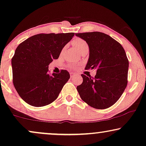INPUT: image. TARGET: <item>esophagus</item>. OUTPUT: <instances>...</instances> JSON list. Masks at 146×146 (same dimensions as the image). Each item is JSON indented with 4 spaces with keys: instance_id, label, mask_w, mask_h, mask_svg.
Here are the masks:
<instances>
[{
    "instance_id": "esophagus-1",
    "label": "esophagus",
    "mask_w": 146,
    "mask_h": 146,
    "mask_svg": "<svg viewBox=\"0 0 146 146\" xmlns=\"http://www.w3.org/2000/svg\"><path fill=\"white\" fill-rule=\"evenodd\" d=\"M70 74V77H71V78H72V77H73L74 76H75V75H76L75 74H74V73H72V72H71Z\"/></svg>"
}]
</instances>
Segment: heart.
I'll use <instances>...</instances> for the list:
<instances>
[{
  "label": "heart",
  "mask_w": 146,
  "mask_h": 146,
  "mask_svg": "<svg viewBox=\"0 0 146 146\" xmlns=\"http://www.w3.org/2000/svg\"><path fill=\"white\" fill-rule=\"evenodd\" d=\"M72 44L74 46L78 52L81 51L82 50L86 48H88V46L86 42L83 39L79 38H76L73 40ZM76 64H70L69 65V66L72 68H74L76 67Z\"/></svg>",
  "instance_id": "1"
}]
</instances>
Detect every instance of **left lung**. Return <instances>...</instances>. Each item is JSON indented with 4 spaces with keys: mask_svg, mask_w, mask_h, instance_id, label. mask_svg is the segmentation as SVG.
I'll return each mask as SVG.
<instances>
[{
    "mask_svg": "<svg viewBox=\"0 0 146 146\" xmlns=\"http://www.w3.org/2000/svg\"><path fill=\"white\" fill-rule=\"evenodd\" d=\"M86 42L90 56L86 70L97 69L94 77L82 74L77 86L82 100L96 109L108 108L119 99L127 84L129 61L120 44L100 32L77 33Z\"/></svg>",
    "mask_w": 146,
    "mask_h": 146,
    "instance_id": "8db88e82",
    "label": "left lung"
}]
</instances>
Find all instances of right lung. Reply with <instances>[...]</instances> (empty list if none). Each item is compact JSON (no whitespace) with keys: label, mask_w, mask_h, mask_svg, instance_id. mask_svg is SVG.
<instances>
[{"label":"right lung","mask_w":146,"mask_h":146,"mask_svg":"<svg viewBox=\"0 0 146 146\" xmlns=\"http://www.w3.org/2000/svg\"><path fill=\"white\" fill-rule=\"evenodd\" d=\"M74 33L38 34L20 44L12 58L13 82L24 101L35 107L53 102L68 80L66 70L50 74L49 64L58 58Z\"/></svg>","instance_id":"obj_1"}]
</instances>
